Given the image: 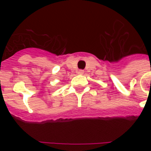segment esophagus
Here are the masks:
<instances>
[{
    "label": "esophagus",
    "mask_w": 151,
    "mask_h": 151,
    "mask_svg": "<svg viewBox=\"0 0 151 151\" xmlns=\"http://www.w3.org/2000/svg\"><path fill=\"white\" fill-rule=\"evenodd\" d=\"M78 74H81V75H82V74H83V73H84V71H83L82 69H79L78 71Z\"/></svg>",
    "instance_id": "obj_1"
}]
</instances>
